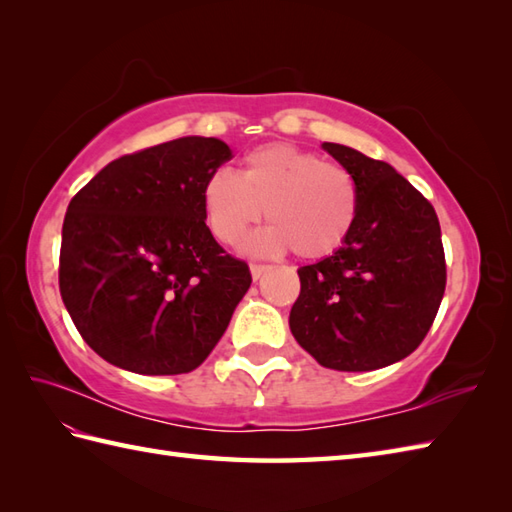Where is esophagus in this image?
Here are the masks:
<instances>
[{
    "label": "esophagus",
    "instance_id": "esophagus-1",
    "mask_svg": "<svg viewBox=\"0 0 512 512\" xmlns=\"http://www.w3.org/2000/svg\"><path fill=\"white\" fill-rule=\"evenodd\" d=\"M268 268L270 266H266V264H250V275H253V279H259V277L266 273Z\"/></svg>",
    "mask_w": 512,
    "mask_h": 512
}]
</instances>
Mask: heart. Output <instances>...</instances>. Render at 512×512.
Returning a JSON list of instances; mask_svg holds the SVG:
<instances>
[{
  "label": "heart",
  "instance_id": "b5f03b06",
  "mask_svg": "<svg viewBox=\"0 0 512 512\" xmlns=\"http://www.w3.org/2000/svg\"><path fill=\"white\" fill-rule=\"evenodd\" d=\"M202 209L211 233L235 244L262 220L268 228L248 239L255 255L295 250L303 259H323L354 233L361 193L354 176L314 151L288 143L250 149L239 176L217 169L202 184Z\"/></svg>",
  "mask_w": 512,
  "mask_h": 512
}]
</instances>
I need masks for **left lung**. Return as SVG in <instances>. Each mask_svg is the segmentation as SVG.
I'll list each match as a JSON object with an SVG mask.
<instances>
[{
    "label": "left lung",
    "instance_id": "obj_1",
    "mask_svg": "<svg viewBox=\"0 0 512 512\" xmlns=\"http://www.w3.org/2000/svg\"><path fill=\"white\" fill-rule=\"evenodd\" d=\"M352 173L361 211L345 246L301 266L290 330L314 361L369 372L409 356L427 336L447 286L438 215L383 160L323 143Z\"/></svg>",
    "mask_w": 512,
    "mask_h": 512
}]
</instances>
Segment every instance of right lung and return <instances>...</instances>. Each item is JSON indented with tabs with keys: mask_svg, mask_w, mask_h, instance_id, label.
I'll use <instances>...</instances> for the list:
<instances>
[{
	"mask_svg": "<svg viewBox=\"0 0 512 512\" xmlns=\"http://www.w3.org/2000/svg\"><path fill=\"white\" fill-rule=\"evenodd\" d=\"M231 158L220 138L169 140L110 162L70 200L61 299L107 363L187 374L222 339L253 281L204 222L202 184Z\"/></svg>",
	"mask_w": 512,
	"mask_h": 512,
	"instance_id": "right-lung-1",
	"label": "right lung"
}]
</instances>
